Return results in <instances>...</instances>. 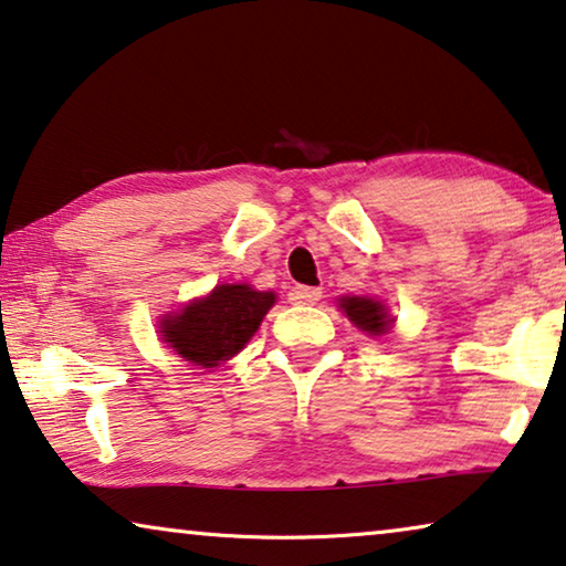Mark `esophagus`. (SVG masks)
<instances>
[{
	"label": "esophagus",
	"mask_w": 566,
	"mask_h": 566,
	"mask_svg": "<svg viewBox=\"0 0 566 566\" xmlns=\"http://www.w3.org/2000/svg\"><path fill=\"white\" fill-rule=\"evenodd\" d=\"M289 298L293 303H316L322 298V289H311V285H296V289H291Z\"/></svg>",
	"instance_id": "obj_1"
}]
</instances>
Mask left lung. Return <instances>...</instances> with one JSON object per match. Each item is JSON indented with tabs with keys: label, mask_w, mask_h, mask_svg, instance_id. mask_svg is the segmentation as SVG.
Returning a JSON list of instances; mask_svg holds the SVG:
<instances>
[{
	"label": "left lung",
	"mask_w": 566,
	"mask_h": 566,
	"mask_svg": "<svg viewBox=\"0 0 566 566\" xmlns=\"http://www.w3.org/2000/svg\"><path fill=\"white\" fill-rule=\"evenodd\" d=\"M342 308H344V314L349 316V322H355L359 329L367 334H375V337H378V334H385L390 329L392 318H388V311H385L380 301L344 296Z\"/></svg>",
	"instance_id": "8db88e82"
}]
</instances>
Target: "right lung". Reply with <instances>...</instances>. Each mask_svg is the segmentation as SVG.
Masks as SVG:
<instances>
[{
  "instance_id": "1",
  "label": "right lung",
  "mask_w": 566,
  "mask_h": 566,
  "mask_svg": "<svg viewBox=\"0 0 566 566\" xmlns=\"http://www.w3.org/2000/svg\"><path fill=\"white\" fill-rule=\"evenodd\" d=\"M273 303V291H252L244 283L217 285L207 298L168 316L163 322V339L188 363L217 367L250 342Z\"/></svg>"
}]
</instances>
